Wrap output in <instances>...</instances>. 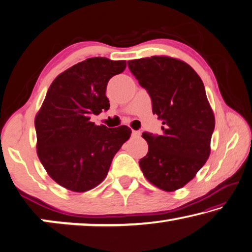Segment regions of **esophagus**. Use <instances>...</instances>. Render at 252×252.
Wrapping results in <instances>:
<instances>
[{
    "mask_svg": "<svg viewBox=\"0 0 252 252\" xmlns=\"http://www.w3.org/2000/svg\"><path fill=\"white\" fill-rule=\"evenodd\" d=\"M139 135H141V131L139 130H131V136L133 137H139Z\"/></svg>",
    "mask_w": 252,
    "mask_h": 252,
    "instance_id": "34e87169",
    "label": "esophagus"
}]
</instances>
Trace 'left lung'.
<instances>
[{"label": "left lung", "instance_id": "left-lung-1", "mask_svg": "<svg viewBox=\"0 0 252 252\" xmlns=\"http://www.w3.org/2000/svg\"><path fill=\"white\" fill-rule=\"evenodd\" d=\"M127 64L163 122L162 135L143 133L148 152L139 166L155 187L175 191L195 176L210 155L216 122L204 85L192 67L174 58L155 56Z\"/></svg>", "mask_w": 252, "mask_h": 252}]
</instances>
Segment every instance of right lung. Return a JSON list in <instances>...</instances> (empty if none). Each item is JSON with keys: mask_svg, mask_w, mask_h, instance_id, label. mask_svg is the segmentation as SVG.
Wrapping results in <instances>:
<instances>
[{"mask_svg": "<svg viewBox=\"0 0 252 252\" xmlns=\"http://www.w3.org/2000/svg\"><path fill=\"white\" fill-rule=\"evenodd\" d=\"M126 61L96 57L60 73L49 88L36 115V153L45 171L61 187L86 192L102 182L111 160L130 137L127 126L108 128L90 122L109 109L106 97L111 77Z\"/></svg>", "mask_w": 252, "mask_h": 252, "instance_id": "obj_1", "label": "right lung"}]
</instances>
